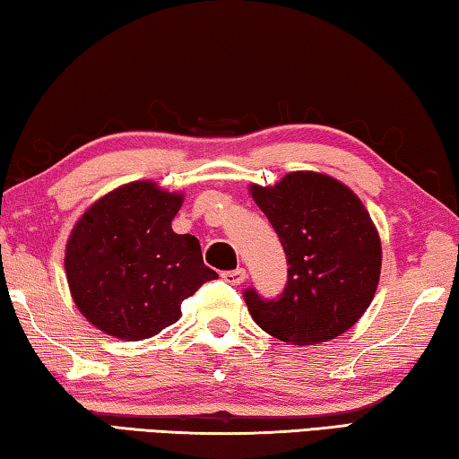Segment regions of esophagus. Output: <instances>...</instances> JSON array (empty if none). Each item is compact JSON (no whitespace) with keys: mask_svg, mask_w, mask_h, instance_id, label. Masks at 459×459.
<instances>
[{"mask_svg":"<svg viewBox=\"0 0 459 459\" xmlns=\"http://www.w3.org/2000/svg\"><path fill=\"white\" fill-rule=\"evenodd\" d=\"M222 279L227 283H230V285H240V283H245V279H247V271L245 269H235V271H224L222 273Z\"/></svg>","mask_w":459,"mask_h":459,"instance_id":"obj_1","label":"esophagus"}]
</instances>
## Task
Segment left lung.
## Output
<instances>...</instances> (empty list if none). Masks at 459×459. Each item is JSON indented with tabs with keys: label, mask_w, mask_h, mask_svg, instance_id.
I'll list each match as a JSON object with an SVG mask.
<instances>
[{
	"label": "left lung",
	"mask_w": 459,
	"mask_h": 459,
	"mask_svg": "<svg viewBox=\"0 0 459 459\" xmlns=\"http://www.w3.org/2000/svg\"><path fill=\"white\" fill-rule=\"evenodd\" d=\"M253 200L287 257L277 299L245 291L248 314L271 336L298 346L330 342L360 320L380 279L378 230L360 198L320 172H290L275 186L251 184Z\"/></svg>",
	"instance_id": "8db88e82"
}]
</instances>
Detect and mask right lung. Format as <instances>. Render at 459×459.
<instances>
[{"label":"right lung","mask_w":459,"mask_h":459,"mask_svg":"<svg viewBox=\"0 0 459 459\" xmlns=\"http://www.w3.org/2000/svg\"><path fill=\"white\" fill-rule=\"evenodd\" d=\"M184 202L155 182L123 184L84 211L65 251L68 290L79 312L108 336L152 338L182 316V301L219 279L200 243L172 230Z\"/></svg>","instance_id":"right-lung-1"}]
</instances>
